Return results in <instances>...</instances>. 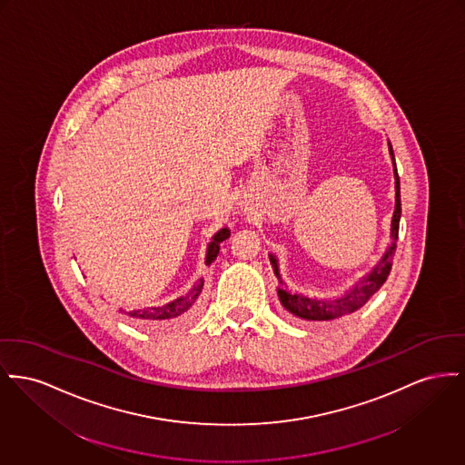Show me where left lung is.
I'll use <instances>...</instances> for the list:
<instances>
[{
  "mask_svg": "<svg viewBox=\"0 0 465 465\" xmlns=\"http://www.w3.org/2000/svg\"><path fill=\"white\" fill-rule=\"evenodd\" d=\"M388 151L391 156V163H393V177H395V211H393V218H391V228H390V237H391V244L386 249V252L382 254L381 262L374 267V271L365 275L356 286H353L350 292H346L342 297L339 299H331V301H322V299H311L301 293H292L288 290L282 288L284 281L281 279L279 267H277V258L273 254H269L271 263H272L273 273L281 284V288H277V297L282 303V307L293 314L295 318H301L303 322H331L337 318H342L346 314H351L358 311L365 302L369 301L388 277V273L391 271V260L395 254V247H397V237H399V223H401V181H399V173H397V166H395V156H393V149L391 143L388 142Z\"/></svg>",
  "mask_w": 465,
  "mask_h": 465,
  "instance_id": "obj_1",
  "label": "left lung"
}]
</instances>
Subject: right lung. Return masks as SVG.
Instances as JSON below:
<instances>
[{"label": "right lung", "instance_id": "1", "mask_svg": "<svg viewBox=\"0 0 465 465\" xmlns=\"http://www.w3.org/2000/svg\"><path fill=\"white\" fill-rule=\"evenodd\" d=\"M228 237H230L228 226L221 228V230L214 233L213 241L207 246L205 265H211L218 258L219 244L223 241H226ZM202 288H203V279L196 281L193 284L192 290L186 295H183V297H179L175 301L168 302L164 305H153V307H145V309H135V311H130V312L124 311V314H128L130 318L137 320V322L143 323V325H156V323H166V322H173V320H179V318H186L194 311L198 297L202 293ZM119 311L123 312V309H119Z\"/></svg>", "mask_w": 465, "mask_h": 465}]
</instances>
